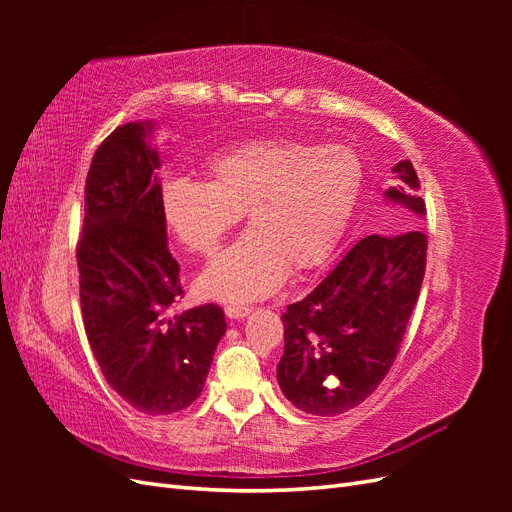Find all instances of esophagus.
I'll return each mask as SVG.
<instances>
[{
	"mask_svg": "<svg viewBox=\"0 0 512 512\" xmlns=\"http://www.w3.org/2000/svg\"><path fill=\"white\" fill-rule=\"evenodd\" d=\"M224 312H226V316H228L230 320H241V318H245L247 314L252 312V307H245V305H226Z\"/></svg>",
	"mask_w": 512,
	"mask_h": 512,
	"instance_id": "1",
	"label": "esophagus"
}]
</instances>
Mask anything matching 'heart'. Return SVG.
Wrapping results in <instances>:
<instances>
[{
	"instance_id": "b5f03b06",
	"label": "heart",
	"mask_w": 512,
	"mask_h": 512,
	"mask_svg": "<svg viewBox=\"0 0 512 512\" xmlns=\"http://www.w3.org/2000/svg\"><path fill=\"white\" fill-rule=\"evenodd\" d=\"M211 181L164 188V215L185 250L213 256L247 213L250 232L211 262L198 288L209 299L250 303L280 290L290 267H320L337 247L363 183L344 145L260 138L207 162Z\"/></svg>"
}]
</instances>
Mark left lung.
Returning <instances> with one entry per match:
<instances>
[{
    "label": "left lung",
    "instance_id": "left-lung-1",
    "mask_svg": "<svg viewBox=\"0 0 512 512\" xmlns=\"http://www.w3.org/2000/svg\"><path fill=\"white\" fill-rule=\"evenodd\" d=\"M399 188L386 198L425 215L410 160L393 166ZM427 235L361 239L327 277L282 314L284 354L277 382L288 401L307 414H344L374 393L404 339L421 294Z\"/></svg>",
    "mask_w": 512,
    "mask_h": 512
}]
</instances>
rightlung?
<instances>
[{
  "label": "right lung",
  "instance_id": "add662e5",
  "mask_svg": "<svg viewBox=\"0 0 512 512\" xmlns=\"http://www.w3.org/2000/svg\"><path fill=\"white\" fill-rule=\"evenodd\" d=\"M153 126H119L96 149L85 181L79 262L81 312L106 382L138 412L188 408L200 395L226 333L222 307L173 314L179 262L168 252L160 156Z\"/></svg>",
  "mask_w": 512,
  "mask_h": 512
}]
</instances>
